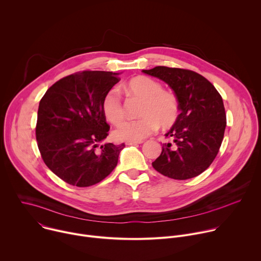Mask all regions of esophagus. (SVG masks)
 <instances>
[{
    "instance_id": "34e87169",
    "label": "esophagus",
    "mask_w": 261,
    "mask_h": 261,
    "mask_svg": "<svg viewBox=\"0 0 261 261\" xmlns=\"http://www.w3.org/2000/svg\"><path fill=\"white\" fill-rule=\"evenodd\" d=\"M143 141L142 140H139V141H127L126 144L128 145H133V144H141Z\"/></svg>"
}]
</instances>
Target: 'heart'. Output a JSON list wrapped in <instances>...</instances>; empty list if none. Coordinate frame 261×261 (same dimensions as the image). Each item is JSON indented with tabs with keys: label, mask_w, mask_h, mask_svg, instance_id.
I'll use <instances>...</instances> for the list:
<instances>
[{
	"label": "heart",
	"mask_w": 261,
	"mask_h": 261,
	"mask_svg": "<svg viewBox=\"0 0 261 261\" xmlns=\"http://www.w3.org/2000/svg\"><path fill=\"white\" fill-rule=\"evenodd\" d=\"M124 90L129 97L142 100L139 119L121 124L114 132L117 140L139 141L155 132L158 126L171 128L179 117V102L171 91L163 90V86L150 77L136 76L130 80ZM102 110L108 122L119 125L125 118V107L117 92L108 91L102 100Z\"/></svg>",
	"instance_id": "obj_1"
}]
</instances>
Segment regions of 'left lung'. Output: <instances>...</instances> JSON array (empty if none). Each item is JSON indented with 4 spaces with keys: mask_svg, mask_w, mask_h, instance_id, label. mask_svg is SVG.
I'll return each mask as SVG.
<instances>
[{
    "mask_svg": "<svg viewBox=\"0 0 261 261\" xmlns=\"http://www.w3.org/2000/svg\"><path fill=\"white\" fill-rule=\"evenodd\" d=\"M142 72L165 82L176 95L180 110L176 123L165 134L174 143H163L153 167L174 179L199 175L215 160L224 137L226 114L221 95L192 70L157 66Z\"/></svg>",
    "mask_w": 261,
    "mask_h": 261,
    "instance_id": "obj_1",
    "label": "left lung"
}]
</instances>
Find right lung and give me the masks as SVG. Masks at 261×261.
<instances>
[{
    "instance_id": "1",
    "label": "right lung",
    "mask_w": 261,
    "mask_h": 261,
    "mask_svg": "<svg viewBox=\"0 0 261 261\" xmlns=\"http://www.w3.org/2000/svg\"><path fill=\"white\" fill-rule=\"evenodd\" d=\"M118 73L82 71L54 84L39 103L36 139L46 166L76 187L104 179L118 164L124 143H104L109 125L102 110Z\"/></svg>"
}]
</instances>
